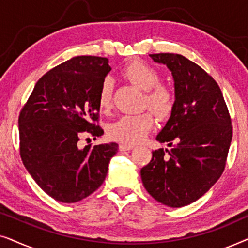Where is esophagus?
Returning a JSON list of instances; mask_svg holds the SVG:
<instances>
[{"label": "esophagus", "mask_w": 248, "mask_h": 248, "mask_svg": "<svg viewBox=\"0 0 248 248\" xmlns=\"http://www.w3.org/2000/svg\"><path fill=\"white\" fill-rule=\"evenodd\" d=\"M134 148V145L127 144V143H121L120 144V150L121 151H126V150H132Z\"/></svg>", "instance_id": "esophagus-1"}]
</instances>
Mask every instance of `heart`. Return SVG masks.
Wrapping results in <instances>:
<instances>
[{
	"label": "heart",
	"instance_id": "heart-1",
	"mask_svg": "<svg viewBox=\"0 0 248 248\" xmlns=\"http://www.w3.org/2000/svg\"><path fill=\"white\" fill-rule=\"evenodd\" d=\"M124 77L145 91V105L160 120L170 116L175 107V94L168 86L160 84L158 71L143 62H133L125 67ZM113 79L105 78L98 91V106L100 110L107 111L113 104ZM154 125L152 115L148 111L139 114L124 115L110 123L107 127L108 137L122 143L135 144L147 137Z\"/></svg>",
	"mask_w": 248,
	"mask_h": 248
}]
</instances>
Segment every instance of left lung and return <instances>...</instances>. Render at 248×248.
<instances>
[{
  "label": "left lung",
  "instance_id": "8db88e82",
  "mask_svg": "<svg viewBox=\"0 0 248 248\" xmlns=\"http://www.w3.org/2000/svg\"><path fill=\"white\" fill-rule=\"evenodd\" d=\"M149 56L167 66L174 79V110L155 138L172 148L152 151L141 178L155 200L181 208L204 195L221 176L232 138V120L218 83L198 64L179 54Z\"/></svg>",
  "mask_w": 248,
  "mask_h": 248
}]
</instances>
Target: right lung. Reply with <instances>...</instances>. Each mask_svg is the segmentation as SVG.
I'll return each instance as SVG.
<instances>
[{
	"instance_id": "right-lung-1",
	"label": "right lung",
	"mask_w": 248,
	"mask_h": 248,
	"mask_svg": "<svg viewBox=\"0 0 248 248\" xmlns=\"http://www.w3.org/2000/svg\"><path fill=\"white\" fill-rule=\"evenodd\" d=\"M110 70L106 57H72L40 78L20 111L21 160L56 201L74 203L96 191L118 150L115 142L78 147L82 135L104 134L94 122L98 91Z\"/></svg>"
}]
</instances>
